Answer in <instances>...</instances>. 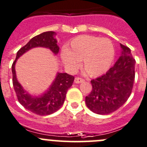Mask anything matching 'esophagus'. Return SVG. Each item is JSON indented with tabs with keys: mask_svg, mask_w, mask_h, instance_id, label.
<instances>
[{
	"mask_svg": "<svg viewBox=\"0 0 147 147\" xmlns=\"http://www.w3.org/2000/svg\"><path fill=\"white\" fill-rule=\"evenodd\" d=\"M84 80L82 79V78H76L75 79V82L77 84H79V83H81V82H84Z\"/></svg>",
	"mask_w": 147,
	"mask_h": 147,
	"instance_id": "1",
	"label": "esophagus"
}]
</instances>
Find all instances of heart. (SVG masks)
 I'll return each instance as SVG.
<instances>
[{"mask_svg":"<svg viewBox=\"0 0 147 147\" xmlns=\"http://www.w3.org/2000/svg\"><path fill=\"white\" fill-rule=\"evenodd\" d=\"M115 57V49L109 39L91 35L74 38L67 49H62L61 59L69 72H75L82 61V68L90 77H97L106 72Z\"/></svg>","mask_w":147,"mask_h":147,"instance_id":"1","label":"heart"}]
</instances>
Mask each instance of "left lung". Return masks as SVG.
I'll list each match as a JSON object with an SVG mask.
<instances>
[{
	"instance_id": "8db88e82",
	"label": "left lung",
	"mask_w": 147,
	"mask_h": 147,
	"mask_svg": "<svg viewBox=\"0 0 147 147\" xmlns=\"http://www.w3.org/2000/svg\"><path fill=\"white\" fill-rule=\"evenodd\" d=\"M121 55L111 68L91 80L92 90L85 103L93 113L106 115L121 107L131 93L135 78V64L131 49L120 44Z\"/></svg>"
}]
</instances>
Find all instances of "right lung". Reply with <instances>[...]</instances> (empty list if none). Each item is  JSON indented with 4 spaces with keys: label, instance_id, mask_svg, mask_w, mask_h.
Returning <instances> with one entry per match:
<instances>
[{
    "label": "right lung",
    "instance_id": "right-lung-1",
    "mask_svg": "<svg viewBox=\"0 0 147 147\" xmlns=\"http://www.w3.org/2000/svg\"><path fill=\"white\" fill-rule=\"evenodd\" d=\"M55 31H47L33 37L25 46L18 51L12 65L13 85L20 103L29 111L40 116H47L56 112L63 105L67 90L72 85L75 78L67 73L57 72L47 90L38 95H31L18 82L16 73V63L20 57L36 47L49 49L57 55L59 47Z\"/></svg>",
    "mask_w": 147,
    "mask_h": 147
}]
</instances>
